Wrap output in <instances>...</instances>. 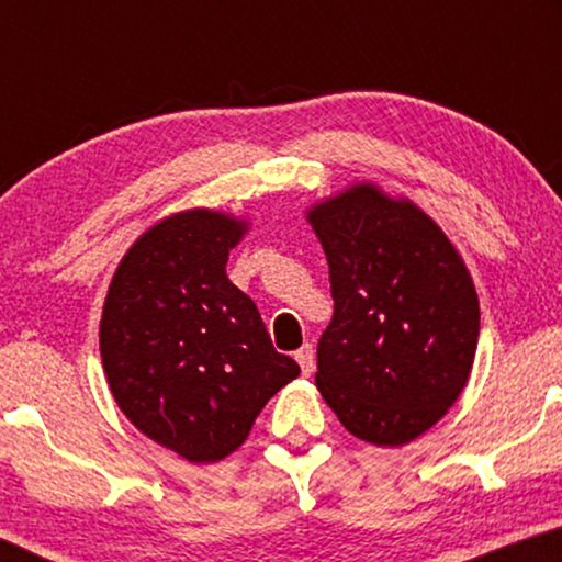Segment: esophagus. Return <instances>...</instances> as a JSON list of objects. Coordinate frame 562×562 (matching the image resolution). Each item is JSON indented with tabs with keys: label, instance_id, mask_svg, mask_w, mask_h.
Listing matches in <instances>:
<instances>
[{
	"label": "esophagus",
	"instance_id": "34e87169",
	"mask_svg": "<svg viewBox=\"0 0 562 562\" xmlns=\"http://www.w3.org/2000/svg\"><path fill=\"white\" fill-rule=\"evenodd\" d=\"M296 363L302 366L304 375H312V371H314V348L310 342H306L304 348L296 350Z\"/></svg>",
	"mask_w": 562,
	"mask_h": 562
}]
</instances>
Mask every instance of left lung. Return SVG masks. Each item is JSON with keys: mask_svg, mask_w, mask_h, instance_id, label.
Listing matches in <instances>:
<instances>
[{"mask_svg": "<svg viewBox=\"0 0 562 562\" xmlns=\"http://www.w3.org/2000/svg\"><path fill=\"white\" fill-rule=\"evenodd\" d=\"M329 266L335 314L317 389L358 440L398 448L463 394L479 348L471 273L412 199L356 181L306 210Z\"/></svg>", "mask_w": 562, "mask_h": 562, "instance_id": "left-lung-1", "label": "left lung"}]
</instances>
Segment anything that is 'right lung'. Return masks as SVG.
Returning <instances> with one entry per match:
<instances>
[{
    "label": "right lung",
    "instance_id": "add662e5",
    "mask_svg": "<svg viewBox=\"0 0 562 562\" xmlns=\"http://www.w3.org/2000/svg\"><path fill=\"white\" fill-rule=\"evenodd\" d=\"M250 222L194 206L145 229L106 289L99 350L122 414L189 463H217L248 440L276 391L299 375L276 352L258 306L227 279Z\"/></svg>",
    "mask_w": 562,
    "mask_h": 562
}]
</instances>
